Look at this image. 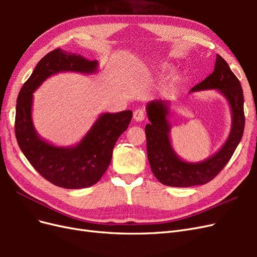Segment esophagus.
I'll return each instance as SVG.
<instances>
[{
    "label": "esophagus",
    "instance_id": "obj_1",
    "mask_svg": "<svg viewBox=\"0 0 257 257\" xmlns=\"http://www.w3.org/2000/svg\"><path fill=\"white\" fill-rule=\"evenodd\" d=\"M145 111L143 109H137L134 111V120L137 122H142L145 120Z\"/></svg>",
    "mask_w": 257,
    "mask_h": 257
}]
</instances>
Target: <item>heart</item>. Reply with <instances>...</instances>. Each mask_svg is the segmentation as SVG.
<instances>
[{"mask_svg": "<svg viewBox=\"0 0 257 257\" xmlns=\"http://www.w3.org/2000/svg\"><path fill=\"white\" fill-rule=\"evenodd\" d=\"M172 68H173V65H170L168 63H163L158 67L159 75H162V76L166 75L168 72H170V69ZM180 82H181V74L179 72H174L165 79L164 83L162 85V91L166 93V94H174V93L178 90L179 85H180Z\"/></svg>", "mask_w": 257, "mask_h": 257, "instance_id": "heart-1", "label": "heart"}]
</instances>
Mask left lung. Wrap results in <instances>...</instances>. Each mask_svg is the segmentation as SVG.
Segmentation results:
<instances>
[{
    "instance_id": "obj_1",
    "label": "left lung",
    "mask_w": 257,
    "mask_h": 257,
    "mask_svg": "<svg viewBox=\"0 0 257 257\" xmlns=\"http://www.w3.org/2000/svg\"><path fill=\"white\" fill-rule=\"evenodd\" d=\"M215 90L227 100L231 113V127L226 142L219 151L201 162H188L181 159L170 141L172 104L167 100L154 99L147 104L146 110L150 123L146 125L147 154L153 175L168 186L189 188L206 184L219 174L234 154L243 135L244 111L243 91L235 74L221 56L216 54L213 73L196 84L190 92Z\"/></svg>"
}]
</instances>
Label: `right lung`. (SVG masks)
<instances>
[{"label":"right lung","mask_w":257,"mask_h":257,"mask_svg":"<svg viewBox=\"0 0 257 257\" xmlns=\"http://www.w3.org/2000/svg\"><path fill=\"white\" fill-rule=\"evenodd\" d=\"M97 60L56 49L38 62L17 98L15 133L22 153L46 180L60 188L76 190L95 184L105 174L113 147L128 127L133 112H104L93 123L79 143L59 147L38 135L32 118L33 93L49 77L59 73L95 74Z\"/></svg>","instance_id":"1"}]
</instances>
